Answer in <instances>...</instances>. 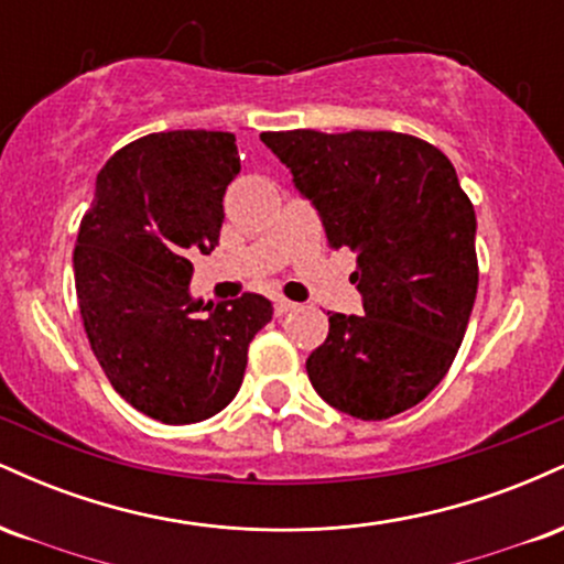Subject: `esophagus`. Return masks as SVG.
Masks as SVG:
<instances>
[{
  "label": "esophagus",
  "mask_w": 564,
  "mask_h": 564,
  "mask_svg": "<svg viewBox=\"0 0 564 564\" xmlns=\"http://www.w3.org/2000/svg\"><path fill=\"white\" fill-rule=\"evenodd\" d=\"M296 307H300V304H296V302H291V300H286V296H278V300H275V313H278V315L294 313Z\"/></svg>",
  "instance_id": "1"
}]
</instances>
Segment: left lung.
<instances>
[{
  "label": "left lung",
  "instance_id": "1",
  "mask_svg": "<svg viewBox=\"0 0 564 564\" xmlns=\"http://www.w3.org/2000/svg\"><path fill=\"white\" fill-rule=\"evenodd\" d=\"M291 183L318 212L332 249L358 254L349 275L364 315H328L307 358L315 392L364 422L430 394L456 358L477 296V217L456 170L400 132H264Z\"/></svg>",
  "mask_w": 564,
  "mask_h": 564
}]
</instances>
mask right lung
I'll return each instance as SVG.
<instances>
[{"label":"right lung","mask_w":564,"mask_h":564,"mask_svg":"<svg viewBox=\"0 0 564 564\" xmlns=\"http://www.w3.org/2000/svg\"><path fill=\"white\" fill-rule=\"evenodd\" d=\"M238 172L230 132L148 134L108 159L82 219L74 275L84 332L113 390L156 422L223 411L243 381L249 341L273 318L262 294L217 304L191 294V260L217 246Z\"/></svg>","instance_id":"1"}]
</instances>
